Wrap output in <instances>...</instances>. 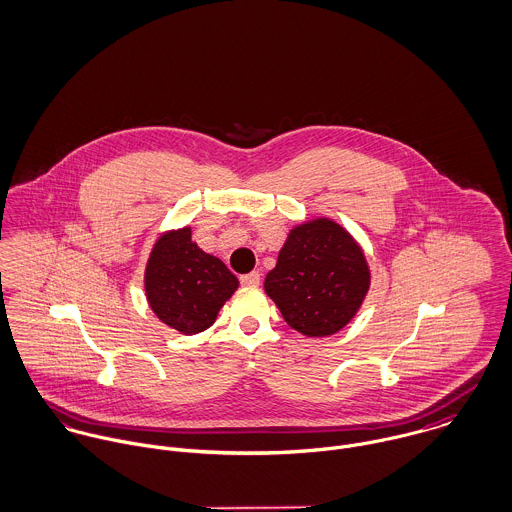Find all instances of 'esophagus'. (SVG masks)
I'll use <instances>...</instances> for the list:
<instances>
[{"label":"esophagus","mask_w":512,"mask_h":512,"mask_svg":"<svg viewBox=\"0 0 512 512\" xmlns=\"http://www.w3.org/2000/svg\"><path fill=\"white\" fill-rule=\"evenodd\" d=\"M240 282H242V286H258L260 284V272L244 274V276H240Z\"/></svg>","instance_id":"esophagus-1"}]
</instances>
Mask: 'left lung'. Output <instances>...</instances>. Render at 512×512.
I'll use <instances>...</instances> for the list:
<instances>
[{"mask_svg": "<svg viewBox=\"0 0 512 512\" xmlns=\"http://www.w3.org/2000/svg\"><path fill=\"white\" fill-rule=\"evenodd\" d=\"M369 280L367 260L353 236L330 218H316L290 230L264 290L290 328L326 338L357 314Z\"/></svg>", "mask_w": 512, "mask_h": 512, "instance_id": "1", "label": "left lung"}]
</instances>
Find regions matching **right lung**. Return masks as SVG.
<instances>
[{
  "label": "right lung",
  "instance_id": "add662e5",
  "mask_svg": "<svg viewBox=\"0 0 512 512\" xmlns=\"http://www.w3.org/2000/svg\"><path fill=\"white\" fill-rule=\"evenodd\" d=\"M238 278L192 242L190 226L165 232L153 246L145 292L151 310L172 330L192 336L210 328L236 292Z\"/></svg>",
  "mask_w": 512,
  "mask_h": 512
}]
</instances>
